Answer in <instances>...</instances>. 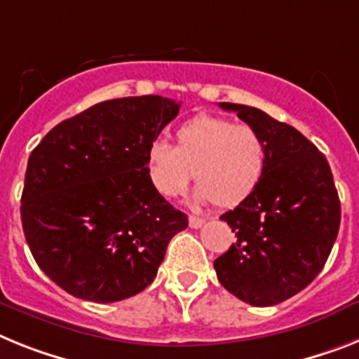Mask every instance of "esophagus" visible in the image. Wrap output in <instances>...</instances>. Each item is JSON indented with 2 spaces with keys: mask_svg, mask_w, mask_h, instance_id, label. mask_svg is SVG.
Masks as SVG:
<instances>
[{
  "mask_svg": "<svg viewBox=\"0 0 359 359\" xmlns=\"http://www.w3.org/2000/svg\"><path fill=\"white\" fill-rule=\"evenodd\" d=\"M204 224V219L203 217H195V215H189V228H201Z\"/></svg>",
  "mask_w": 359,
  "mask_h": 359,
  "instance_id": "esophagus-1",
  "label": "esophagus"
}]
</instances>
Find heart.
Masks as SVG:
<instances>
[{"label":"heart","mask_w":359,"mask_h":359,"mask_svg":"<svg viewBox=\"0 0 359 359\" xmlns=\"http://www.w3.org/2000/svg\"><path fill=\"white\" fill-rule=\"evenodd\" d=\"M177 144L153 142L147 173L156 191L177 197L195 173L198 203L236 208L259 186L266 168V142L248 123L198 114L177 129Z\"/></svg>","instance_id":"b5f03b06"}]
</instances>
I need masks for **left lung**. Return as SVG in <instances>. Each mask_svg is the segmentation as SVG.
Here are the masks:
<instances>
[{
	"label": "left lung",
	"instance_id": "8db88e82",
	"mask_svg": "<svg viewBox=\"0 0 359 359\" xmlns=\"http://www.w3.org/2000/svg\"><path fill=\"white\" fill-rule=\"evenodd\" d=\"M266 142V168L245 203L221 215L237 241L213 261L226 290L254 306L296 296L327 263L341 204L327 158L288 123L250 105L221 102Z\"/></svg>",
	"mask_w": 359,
	"mask_h": 359
}]
</instances>
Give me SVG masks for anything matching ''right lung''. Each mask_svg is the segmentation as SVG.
Returning a JSON list of instances; mask_svg holds the SVG:
<instances>
[{
    "label": "right lung",
    "instance_id": "add662e5",
    "mask_svg": "<svg viewBox=\"0 0 359 359\" xmlns=\"http://www.w3.org/2000/svg\"><path fill=\"white\" fill-rule=\"evenodd\" d=\"M156 95L63 120L29 156L21 224L38 266L71 296L114 303L149 287L188 217L147 173V149L179 114Z\"/></svg>",
    "mask_w": 359,
    "mask_h": 359
}]
</instances>
